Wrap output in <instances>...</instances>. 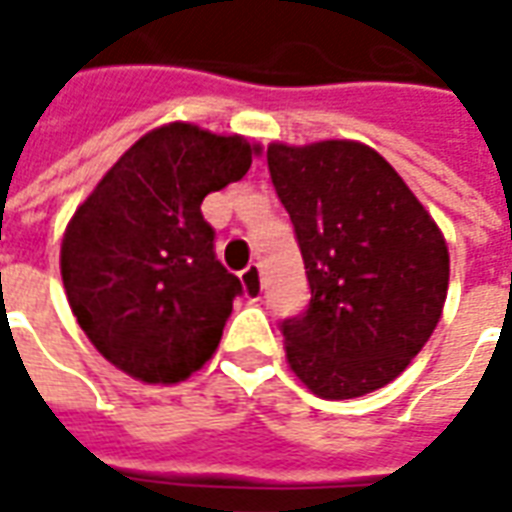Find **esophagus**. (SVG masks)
Listing matches in <instances>:
<instances>
[{"mask_svg":"<svg viewBox=\"0 0 512 512\" xmlns=\"http://www.w3.org/2000/svg\"><path fill=\"white\" fill-rule=\"evenodd\" d=\"M241 282H244L246 296L260 299V293H263V277H260V266L257 263H252V266H246L241 271Z\"/></svg>","mask_w":512,"mask_h":512,"instance_id":"34e87169","label":"esophagus"}]
</instances>
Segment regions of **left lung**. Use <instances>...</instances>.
Masks as SVG:
<instances>
[{"label": "left lung", "mask_w": 512, "mask_h": 512, "mask_svg": "<svg viewBox=\"0 0 512 512\" xmlns=\"http://www.w3.org/2000/svg\"><path fill=\"white\" fill-rule=\"evenodd\" d=\"M268 172L299 241L310 304L282 321L293 373L326 400L381 389L441 318L450 255L439 227L373 147L271 145Z\"/></svg>", "instance_id": "left-lung-1"}]
</instances>
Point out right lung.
I'll return each mask as SVG.
<instances>
[{
  "label": "right lung",
  "mask_w": 512,
  "mask_h": 512,
  "mask_svg": "<svg viewBox=\"0 0 512 512\" xmlns=\"http://www.w3.org/2000/svg\"><path fill=\"white\" fill-rule=\"evenodd\" d=\"M249 167L241 136L169 123L128 147L73 213L65 293L90 343L128 376L175 384L216 351L244 288L216 257L200 205Z\"/></svg>",
  "instance_id": "obj_1"
}]
</instances>
